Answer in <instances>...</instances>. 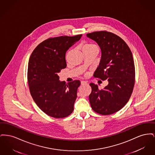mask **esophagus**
Here are the masks:
<instances>
[{
	"instance_id": "34e87169",
	"label": "esophagus",
	"mask_w": 155,
	"mask_h": 155,
	"mask_svg": "<svg viewBox=\"0 0 155 155\" xmlns=\"http://www.w3.org/2000/svg\"><path fill=\"white\" fill-rule=\"evenodd\" d=\"M81 85H85V84H87V81H81Z\"/></svg>"
}]
</instances>
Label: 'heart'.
<instances>
[{"mask_svg": "<svg viewBox=\"0 0 155 155\" xmlns=\"http://www.w3.org/2000/svg\"><path fill=\"white\" fill-rule=\"evenodd\" d=\"M92 47H96V46L94 45L85 44L83 48H92Z\"/></svg>", "mask_w": 155, "mask_h": 155, "instance_id": "obj_1", "label": "heart"}]
</instances>
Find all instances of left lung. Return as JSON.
I'll return each mask as SVG.
<instances>
[{
	"label": "left lung",
	"mask_w": 155,
	"mask_h": 155,
	"mask_svg": "<svg viewBox=\"0 0 155 155\" xmlns=\"http://www.w3.org/2000/svg\"><path fill=\"white\" fill-rule=\"evenodd\" d=\"M95 41L101 50V59L94 76L109 84L103 89L90 83L89 96L92 109L102 115H109L121 109L128 102L135 83L133 54L128 46L117 35L107 31L87 35Z\"/></svg>",
	"instance_id": "obj_1"
}]
</instances>
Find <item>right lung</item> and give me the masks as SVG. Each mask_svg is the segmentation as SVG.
<instances>
[{"label": "right lung", "mask_w": 155, "mask_h": 155, "mask_svg": "<svg viewBox=\"0 0 155 155\" xmlns=\"http://www.w3.org/2000/svg\"><path fill=\"white\" fill-rule=\"evenodd\" d=\"M82 35L49 38L32 53L28 66L30 93L37 106L48 116L64 118L74 110L81 82L59 80L58 73L67 66L66 53Z\"/></svg>", "instance_id": "add662e5"}]
</instances>
